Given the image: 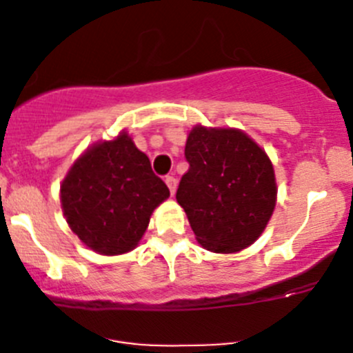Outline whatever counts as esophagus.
Returning <instances> with one entry per match:
<instances>
[{"instance_id": "1", "label": "esophagus", "mask_w": 353, "mask_h": 353, "mask_svg": "<svg viewBox=\"0 0 353 353\" xmlns=\"http://www.w3.org/2000/svg\"><path fill=\"white\" fill-rule=\"evenodd\" d=\"M165 184H167V186H169L170 194L176 193V190H177V179H176V177H174V176H167L165 177Z\"/></svg>"}]
</instances>
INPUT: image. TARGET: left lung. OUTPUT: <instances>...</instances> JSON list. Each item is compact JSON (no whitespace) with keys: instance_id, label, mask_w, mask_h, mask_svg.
<instances>
[{"instance_id":"1","label":"left lung","mask_w":353,"mask_h":353,"mask_svg":"<svg viewBox=\"0 0 353 353\" xmlns=\"http://www.w3.org/2000/svg\"><path fill=\"white\" fill-rule=\"evenodd\" d=\"M190 169L176 199L206 251L232 254L249 248L268 225L276 205V179L266 152L237 128L190 131Z\"/></svg>"}]
</instances>
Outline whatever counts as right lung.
<instances>
[{
  "instance_id": "obj_1",
  "label": "right lung",
  "mask_w": 353,
  "mask_h": 353,
  "mask_svg": "<svg viewBox=\"0 0 353 353\" xmlns=\"http://www.w3.org/2000/svg\"><path fill=\"white\" fill-rule=\"evenodd\" d=\"M170 196L128 131L88 147L59 190L74 236L97 254L117 256L140 244L154 210Z\"/></svg>"
}]
</instances>
